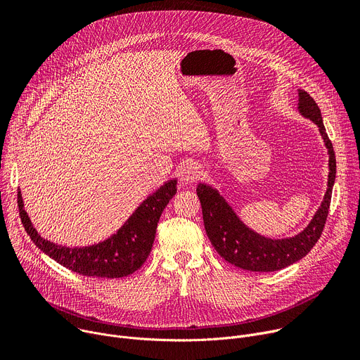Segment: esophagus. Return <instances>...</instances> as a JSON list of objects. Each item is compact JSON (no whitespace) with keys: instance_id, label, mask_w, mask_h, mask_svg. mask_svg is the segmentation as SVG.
<instances>
[{"instance_id":"obj_1","label":"esophagus","mask_w":360,"mask_h":360,"mask_svg":"<svg viewBox=\"0 0 360 360\" xmlns=\"http://www.w3.org/2000/svg\"><path fill=\"white\" fill-rule=\"evenodd\" d=\"M201 176V166L195 162H189L186 163L182 171H181V182L182 184H193Z\"/></svg>"}]
</instances>
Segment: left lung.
Listing matches in <instances>:
<instances>
[{
  "label": "left lung",
  "instance_id": "1",
  "mask_svg": "<svg viewBox=\"0 0 360 360\" xmlns=\"http://www.w3.org/2000/svg\"><path fill=\"white\" fill-rule=\"evenodd\" d=\"M300 112L317 124L324 145L328 150V181L323 202L313 220L297 236L288 238H269L250 230L219 191L207 185L198 184L197 195L202 208V219L207 236L214 249L231 265L252 272H274L283 269L302 259L323 233L331 201V191L336 179V156L333 145L326 133L323 117L316 101L309 94L298 91Z\"/></svg>",
  "mask_w": 360,
  "mask_h": 360
}]
</instances>
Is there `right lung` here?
Segmentation results:
<instances>
[{"label": "right lung", "mask_w": 360, "mask_h": 360, "mask_svg": "<svg viewBox=\"0 0 360 360\" xmlns=\"http://www.w3.org/2000/svg\"><path fill=\"white\" fill-rule=\"evenodd\" d=\"M176 194V179L165 182L143 201L129 220L107 240L85 248H66L41 237L24 210L21 193L17 204L21 223L33 243L62 266L84 276L123 278L136 272L146 262L156 234L162 211Z\"/></svg>", "instance_id": "add662e5"}]
</instances>
